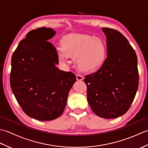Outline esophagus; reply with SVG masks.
<instances>
[{
	"label": "esophagus",
	"mask_w": 148,
	"mask_h": 148,
	"mask_svg": "<svg viewBox=\"0 0 148 148\" xmlns=\"http://www.w3.org/2000/svg\"><path fill=\"white\" fill-rule=\"evenodd\" d=\"M76 79L77 81H81L83 79V77L82 75L79 74H76Z\"/></svg>",
	"instance_id": "esophagus-1"
}]
</instances>
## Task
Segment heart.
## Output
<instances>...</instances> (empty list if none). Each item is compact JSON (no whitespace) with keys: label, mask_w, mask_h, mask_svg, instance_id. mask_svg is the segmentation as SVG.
<instances>
[{"label":"heart","mask_w":148,"mask_h":148,"mask_svg":"<svg viewBox=\"0 0 148 148\" xmlns=\"http://www.w3.org/2000/svg\"><path fill=\"white\" fill-rule=\"evenodd\" d=\"M62 49L57 51L61 62L69 57H76L78 67L82 71L92 72L102 67L106 59L107 48L99 37L88 34H71L61 40Z\"/></svg>","instance_id":"obj_1"}]
</instances>
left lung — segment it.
Here are the masks:
<instances>
[{
    "label": "left lung",
    "mask_w": 148,
    "mask_h": 148,
    "mask_svg": "<svg viewBox=\"0 0 148 148\" xmlns=\"http://www.w3.org/2000/svg\"><path fill=\"white\" fill-rule=\"evenodd\" d=\"M106 36L107 58L102 67L84 79L87 100L93 112L112 119L125 114L139 86L137 57L132 47L119 31L102 28Z\"/></svg>",
    "instance_id": "8db88e82"
}]
</instances>
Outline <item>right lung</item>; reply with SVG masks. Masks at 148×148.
Segmentation results:
<instances>
[{
    "label": "right lung",
    "mask_w": 148,
    "mask_h": 148,
    "mask_svg": "<svg viewBox=\"0 0 148 148\" xmlns=\"http://www.w3.org/2000/svg\"><path fill=\"white\" fill-rule=\"evenodd\" d=\"M50 28L32 30L21 40L11 58L10 84L22 110L39 121L61 116L76 77L56 67L57 51L47 40L55 35Z\"/></svg>",
    "instance_id": "right-lung-1"
}]
</instances>
